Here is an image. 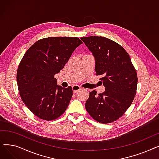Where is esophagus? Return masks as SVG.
Listing matches in <instances>:
<instances>
[{"label": "esophagus", "mask_w": 159, "mask_h": 159, "mask_svg": "<svg viewBox=\"0 0 159 159\" xmlns=\"http://www.w3.org/2000/svg\"><path fill=\"white\" fill-rule=\"evenodd\" d=\"M72 89H73V92L74 93H77V91H79L80 89H81V88L80 86L76 85V86H73L72 87Z\"/></svg>", "instance_id": "esophagus-1"}]
</instances>
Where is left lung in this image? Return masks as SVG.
Segmentation results:
<instances>
[{
	"label": "left lung",
	"instance_id": "1",
	"mask_svg": "<svg viewBox=\"0 0 159 159\" xmlns=\"http://www.w3.org/2000/svg\"><path fill=\"white\" fill-rule=\"evenodd\" d=\"M95 60L96 75L105 86L104 92L93 90L85 104L88 113L96 121L107 124L119 119L135 98L137 75L130 57L120 44L104 37H82Z\"/></svg>",
	"mask_w": 159,
	"mask_h": 159
}]
</instances>
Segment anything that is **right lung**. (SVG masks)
I'll return each mask as SVG.
<instances>
[{
    "label": "right lung",
    "instance_id": "obj_1",
    "mask_svg": "<svg viewBox=\"0 0 159 159\" xmlns=\"http://www.w3.org/2000/svg\"><path fill=\"white\" fill-rule=\"evenodd\" d=\"M81 44L78 37H48L37 41L25 53L16 72V82L23 102L37 117L55 120L68 107L72 88L57 85L54 76Z\"/></svg>",
    "mask_w": 159,
    "mask_h": 159
}]
</instances>
